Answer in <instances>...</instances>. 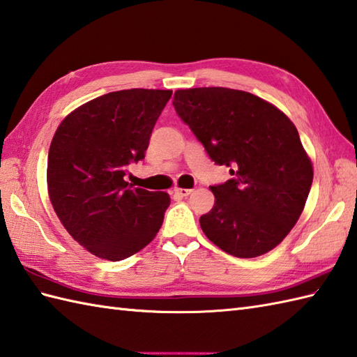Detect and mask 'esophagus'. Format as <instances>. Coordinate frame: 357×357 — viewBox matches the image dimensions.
Returning <instances> with one entry per match:
<instances>
[{
  "label": "esophagus",
  "mask_w": 357,
  "mask_h": 357,
  "mask_svg": "<svg viewBox=\"0 0 357 357\" xmlns=\"http://www.w3.org/2000/svg\"><path fill=\"white\" fill-rule=\"evenodd\" d=\"M191 192H192V189H185V188H176V189H174V194L178 195V197H188Z\"/></svg>",
  "instance_id": "obj_1"
}]
</instances>
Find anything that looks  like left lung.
<instances>
[{
    "label": "left lung",
    "mask_w": 357,
    "mask_h": 357,
    "mask_svg": "<svg viewBox=\"0 0 357 357\" xmlns=\"http://www.w3.org/2000/svg\"><path fill=\"white\" fill-rule=\"evenodd\" d=\"M172 105L211 160L232 176L211 186L215 203L200 217L204 235L238 258L276 248L296 225L313 181L296 126L255 94L223 86L177 90Z\"/></svg>",
    "instance_id": "1"
}]
</instances>
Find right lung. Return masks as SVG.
I'll return each mask as SVG.
<instances>
[{
    "label": "right lung",
    "mask_w": 357,
    "mask_h": 357,
    "mask_svg": "<svg viewBox=\"0 0 357 357\" xmlns=\"http://www.w3.org/2000/svg\"><path fill=\"white\" fill-rule=\"evenodd\" d=\"M171 90L131 89L99 96L58 126L47 160L53 209L67 232L93 255L121 261L153 241L171 203L125 181L145 158Z\"/></svg>",
    "instance_id": "right-lung-1"
}]
</instances>
